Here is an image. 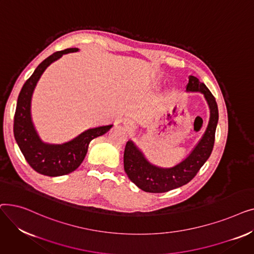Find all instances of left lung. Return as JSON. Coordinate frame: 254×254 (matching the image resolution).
Wrapping results in <instances>:
<instances>
[{
    "label": "left lung",
    "instance_id": "8db88e82",
    "mask_svg": "<svg viewBox=\"0 0 254 254\" xmlns=\"http://www.w3.org/2000/svg\"><path fill=\"white\" fill-rule=\"evenodd\" d=\"M186 91L201 92L210 110L207 128L202 138L183 161L173 167H158L150 163L134 141L128 140L124 154L125 171L129 180L146 192H166L189 183L209 158L215 140L218 107L208 87L194 76H190Z\"/></svg>",
    "mask_w": 254,
    "mask_h": 254
}]
</instances>
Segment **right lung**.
Here are the masks:
<instances>
[{
    "label": "right lung",
    "instance_id": "1",
    "mask_svg": "<svg viewBox=\"0 0 254 254\" xmlns=\"http://www.w3.org/2000/svg\"><path fill=\"white\" fill-rule=\"evenodd\" d=\"M78 48H68L55 52L40 64L33 75L23 84L17 99L14 115V138L25 161L42 175L57 177L75 171L86 155L91 140L108 131L113 125L88 128L72 140L62 144L47 143L41 140L32 119V98L36 85L48 66L64 55L77 52Z\"/></svg>",
    "mask_w": 254,
    "mask_h": 254
}]
</instances>
